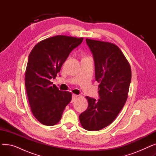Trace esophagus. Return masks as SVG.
Instances as JSON below:
<instances>
[{
	"instance_id": "esophagus-1",
	"label": "esophagus",
	"mask_w": 156,
	"mask_h": 156,
	"mask_svg": "<svg viewBox=\"0 0 156 156\" xmlns=\"http://www.w3.org/2000/svg\"><path fill=\"white\" fill-rule=\"evenodd\" d=\"M77 97H78V95H76V94H73V96H72V102L75 101V100L76 99Z\"/></svg>"
}]
</instances>
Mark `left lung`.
Listing matches in <instances>:
<instances>
[{"label": "left lung", "instance_id": "left-lung-1", "mask_svg": "<svg viewBox=\"0 0 156 156\" xmlns=\"http://www.w3.org/2000/svg\"><path fill=\"white\" fill-rule=\"evenodd\" d=\"M93 54L95 81L100 99L86 97L88 108L80 115L82 127L88 131L100 130L112 123L127 100L132 78L130 64L115 44L86 39Z\"/></svg>", "mask_w": 156, "mask_h": 156}]
</instances>
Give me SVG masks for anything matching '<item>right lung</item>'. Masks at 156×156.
Masks as SVG:
<instances>
[{"instance_id": "1", "label": "right lung", "mask_w": 156, "mask_h": 156, "mask_svg": "<svg viewBox=\"0 0 156 156\" xmlns=\"http://www.w3.org/2000/svg\"><path fill=\"white\" fill-rule=\"evenodd\" d=\"M83 40L57 35L40 41L31 50L26 68L25 87L31 112L40 123L56 125L71 102L72 94L52 85L51 79L56 78L69 53Z\"/></svg>"}]
</instances>
